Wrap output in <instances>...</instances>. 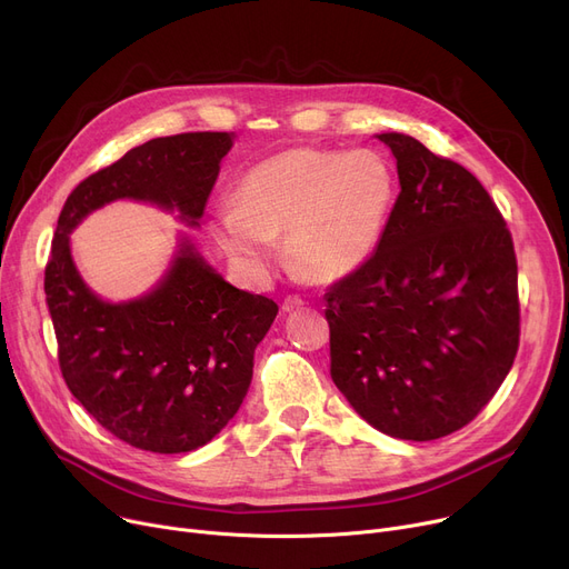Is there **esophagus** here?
<instances>
[{
	"label": "esophagus",
	"instance_id": "esophagus-1",
	"mask_svg": "<svg viewBox=\"0 0 569 569\" xmlns=\"http://www.w3.org/2000/svg\"><path fill=\"white\" fill-rule=\"evenodd\" d=\"M300 309H305V302L300 300V297H286L283 305H281V311H283V313L300 311Z\"/></svg>",
	"mask_w": 569,
	"mask_h": 569
}]
</instances>
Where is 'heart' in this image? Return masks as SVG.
Instances as JSON below:
<instances>
[{"label": "heart", "mask_w": 569, "mask_h": 569, "mask_svg": "<svg viewBox=\"0 0 569 569\" xmlns=\"http://www.w3.org/2000/svg\"><path fill=\"white\" fill-rule=\"evenodd\" d=\"M397 200V177L380 154L297 147L244 172L234 204L212 219L219 249L256 281L277 262L283 234L290 264L305 279L332 283L357 272L378 249Z\"/></svg>", "instance_id": "heart-1"}]
</instances>
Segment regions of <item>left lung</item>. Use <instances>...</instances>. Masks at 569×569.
<instances>
[{"mask_svg": "<svg viewBox=\"0 0 569 569\" xmlns=\"http://www.w3.org/2000/svg\"><path fill=\"white\" fill-rule=\"evenodd\" d=\"M376 138L401 193L376 253L325 295L330 373L373 429L436 440L466 427L515 365L517 256L475 174L412 136Z\"/></svg>", "mask_w": 569, "mask_h": 569, "instance_id": "obj_1", "label": "left lung"}]
</instances>
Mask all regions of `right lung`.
<instances>
[{
	"instance_id": "right-lung-1",
	"label": "right lung",
	"mask_w": 569,
	"mask_h": 569,
	"mask_svg": "<svg viewBox=\"0 0 569 569\" xmlns=\"http://www.w3.org/2000/svg\"><path fill=\"white\" fill-rule=\"evenodd\" d=\"M234 133H179L133 147L67 198L46 267V302L71 395L138 450L182 455L212 440L242 406L253 352L279 307L230 286L179 232L170 267L147 292L103 300L71 253V232L97 209L136 200L200 228Z\"/></svg>"
}]
</instances>
